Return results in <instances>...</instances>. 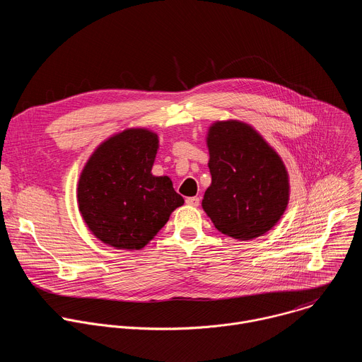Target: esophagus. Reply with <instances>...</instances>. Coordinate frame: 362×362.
Segmentation results:
<instances>
[{"label": "esophagus", "mask_w": 362, "mask_h": 362, "mask_svg": "<svg viewBox=\"0 0 362 362\" xmlns=\"http://www.w3.org/2000/svg\"><path fill=\"white\" fill-rule=\"evenodd\" d=\"M186 203H187L189 206L197 207V206L200 204V199H199L197 196H193V197H187V199H186Z\"/></svg>", "instance_id": "34e87169"}]
</instances>
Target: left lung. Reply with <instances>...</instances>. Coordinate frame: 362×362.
<instances>
[{"mask_svg":"<svg viewBox=\"0 0 362 362\" xmlns=\"http://www.w3.org/2000/svg\"><path fill=\"white\" fill-rule=\"evenodd\" d=\"M211 183L202 207L214 227L235 240L272 230L290 200V177L280 155L249 124L216 120L206 136Z\"/></svg>","mask_w":362,"mask_h":362,"instance_id":"obj_1","label":"left lung"}]
</instances>
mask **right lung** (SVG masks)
<instances>
[{"instance_id": "add662e5", "label": "right lung", "mask_w": 362, "mask_h": 362, "mask_svg": "<svg viewBox=\"0 0 362 362\" xmlns=\"http://www.w3.org/2000/svg\"><path fill=\"white\" fill-rule=\"evenodd\" d=\"M159 138L128 128L105 139L78 180L79 213L89 231L117 250H141L185 200L168 176L152 175Z\"/></svg>"}]
</instances>
